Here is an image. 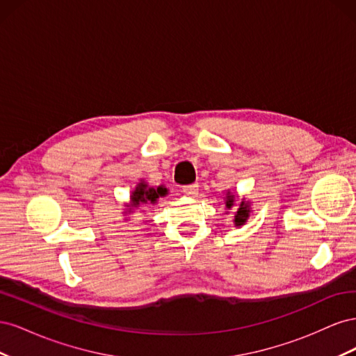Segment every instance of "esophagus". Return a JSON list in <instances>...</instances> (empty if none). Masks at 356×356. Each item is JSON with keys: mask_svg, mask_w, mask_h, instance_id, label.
<instances>
[{"mask_svg": "<svg viewBox=\"0 0 356 356\" xmlns=\"http://www.w3.org/2000/svg\"><path fill=\"white\" fill-rule=\"evenodd\" d=\"M182 191L186 193L188 196H196L197 191H199V184H188L182 187Z\"/></svg>", "mask_w": 356, "mask_h": 356, "instance_id": "34e87169", "label": "esophagus"}]
</instances>
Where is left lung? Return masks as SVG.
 <instances>
[{
    "label": "left lung",
    "instance_id": "8db88e82",
    "mask_svg": "<svg viewBox=\"0 0 356 356\" xmlns=\"http://www.w3.org/2000/svg\"><path fill=\"white\" fill-rule=\"evenodd\" d=\"M225 207H227V208L233 207V196H227V202H225ZM248 213H250V207H248V203L242 202L241 203V208L238 209V212H236V215H234L236 225H242L246 221V218H248Z\"/></svg>",
    "mask_w": 356,
    "mask_h": 356
}]
</instances>
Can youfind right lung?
<instances>
[{
  "mask_svg": "<svg viewBox=\"0 0 356 356\" xmlns=\"http://www.w3.org/2000/svg\"><path fill=\"white\" fill-rule=\"evenodd\" d=\"M168 193V190L165 187H148L144 182H139V186L136 187V190L132 193V207H141V204H152L156 203L159 197L165 196Z\"/></svg>",
  "mask_w": 356,
  "mask_h": 356,
  "instance_id": "right-lung-1",
  "label": "right lung"
}]
</instances>
